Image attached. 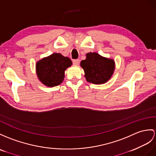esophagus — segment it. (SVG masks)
<instances>
[{"label": "esophagus", "instance_id": "esophagus-1", "mask_svg": "<svg viewBox=\"0 0 156 156\" xmlns=\"http://www.w3.org/2000/svg\"><path fill=\"white\" fill-rule=\"evenodd\" d=\"M73 63L74 65L78 66L79 63H80V60H79V59H74V60H73Z\"/></svg>", "mask_w": 156, "mask_h": 156}]
</instances>
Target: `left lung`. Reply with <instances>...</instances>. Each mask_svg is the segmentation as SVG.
Listing matches in <instances>:
<instances>
[{"mask_svg": "<svg viewBox=\"0 0 156 156\" xmlns=\"http://www.w3.org/2000/svg\"><path fill=\"white\" fill-rule=\"evenodd\" d=\"M80 66L84 70L87 81L96 85L107 83L115 69V60L96 52L87 53L86 59L81 61Z\"/></svg>", "mask_w": 156, "mask_h": 156, "instance_id": "8db88e82", "label": "left lung"}]
</instances>
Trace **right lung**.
<instances>
[{"label":"right lung","instance_id":"1","mask_svg":"<svg viewBox=\"0 0 156 156\" xmlns=\"http://www.w3.org/2000/svg\"><path fill=\"white\" fill-rule=\"evenodd\" d=\"M71 65L72 62L69 58L59 53H54L37 61L36 63L37 77L45 86H58L63 81L65 71Z\"/></svg>","mask_w":156,"mask_h":156}]
</instances>
